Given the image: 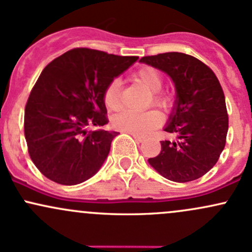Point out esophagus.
<instances>
[{
  "label": "esophagus",
  "mask_w": 252,
  "mask_h": 252,
  "mask_svg": "<svg viewBox=\"0 0 252 252\" xmlns=\"http://www.w3.org/2000/svg\"><path fill=\"white\" fill-rule=\"evenodd\" d=\"M132 137L134 138V140H136L137 143H142V142H144V137L137 136V134H132Z\"/></svg>",
  "instance_id": "1"
}]
</instances>
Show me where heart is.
<instances>
[{"label":"heart","instance_id":"b5f03b06","mask_svg":"<svg viewBox=\"0 0 252 252\" xmlns=\"http://www.w3.org/2000/svg\"><path fill=\"white\" fill-rule=\"evenodd\" d=\"M133 79L140 85L144 86L151 94V103L162 110H168L172 105V98L169 94L159 93L163 79L158 69L153 67H142L133 74ZM104 103L108 109L119 110L121 108L120 98V80L114 79L105 88L103 94ZM162 118L155 110L148 112H126L120 113L113 118V127L121 132L137 134V136H145L150 133L161 124Z\"/></svg>","mask_w":252,"mask_h":252}]
</instances>
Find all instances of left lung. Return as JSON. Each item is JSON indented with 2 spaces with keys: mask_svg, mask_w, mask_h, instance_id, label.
<instances>
[{
  "mask_svg": "<svg viewBox=\"0 0 252 252\" xmlns=\"http://www.w3.org/2000/svg\"><path fill=\"white\" fill-rule=\"evenodd\" d=\"M140 62L168 74L177 93L164 127L177 140H162L161 153L148 162L168 180L198 179L215 166L226 144L228 115L220 82L207 64L188 54L144 56Z\"/></svg>",
  "mask_w": 252,
  "mask_h": 252,
  "instance_id": "left-lung-1",
  "label": "left lung"
}]
</instances>
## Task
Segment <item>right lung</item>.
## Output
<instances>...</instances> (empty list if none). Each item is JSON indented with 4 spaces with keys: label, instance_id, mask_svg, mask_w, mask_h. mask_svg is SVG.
<instances>
[{
    "label": "right lung",
    "instance_id": "add662e5",
    "mask_svg": "<svg viewBox=\"0 0 252 252\" xmlns=\"http://www.w3.org/2000/svg\"><path fill=\"white\" fill-rule=\"evenodd\" d=\"M138 56L77 48L40 73L25 107L30 158L48 179L77 185L98 172L118 132L89 131L108 124L104 90Z\"/></svg>",
    "mask_w": 252,
    "mask_h": 252
}]
</instances>
